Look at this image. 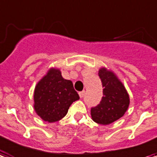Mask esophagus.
<instances>
[{
  "label": "esophagus",
  "mask_w": 157,
  "mask_h": 157,
  "mask_svg": "<svg viewBox=\"0 0 157 157\" xmlns=\"http://www.w3.org/2000/svg\"><path fill=\"white\" fill-rule=\"evenodd\" d=\"M79 95H80V97L81 98L84 97V95H85V90H82V91L79 92Z\"/></svg>",
  "instance_id": "obj_1"
}]
</instances>
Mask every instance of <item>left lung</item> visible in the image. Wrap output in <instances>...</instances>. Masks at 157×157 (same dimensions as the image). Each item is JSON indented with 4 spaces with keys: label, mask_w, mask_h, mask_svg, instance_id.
Masks as SVG:
<instances>
[{
    "label": "left lung",
    "mask_w": 157,
    "mask_h": 157,
    "mask_svg": "<svg viewBox=\"0 0 157 157\" xmlns=\"http://www.w3.org/2000/svg\"><path fill=\"white\" fill-rule=\"evenodd\" d=\"M99 76L104 88L103 97L99 105L91 108L90 113L95 123L107 125L124 115L128 108L129 96L113 72L102 68L99 71Z\"/></svg>",
    "instance_id": "8db88e82"
}]
</instances>
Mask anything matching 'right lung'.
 Masks as SVG:
<instances>
[{
  "label": "right lung",
  "instance_id": "add662e5",
  "mask_svg": "<svg viewBox=\"0 0 157 157\" xmlns=\"http://www.w3.org/2000/svg\"><path fill=\"white\" fill-rule=\"evenodd\" d=\"M33 99L38 115L44 121L53 123L62 119L80 97L71 81L63 78L59 70L51 69L37 84Z\"/></svg>",
  "mask_w": 157,
  "mask_h": 157
}]
</instances>
